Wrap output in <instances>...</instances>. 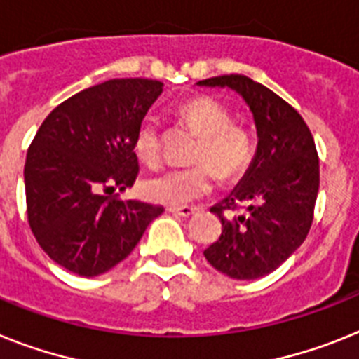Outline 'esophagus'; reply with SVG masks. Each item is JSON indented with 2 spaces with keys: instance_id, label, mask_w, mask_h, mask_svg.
<instances>
[{
  "instance_id": "esophagus-1",
  "label": "esophagus",
  "mask_w": 359,
  "mask_h": 359,
  "mask_svg": "<svg viewBox=\"0 0 359 359\" xmlns=\"http://www.w3.org/2000/svg\"><path fill=\"white\" fill-rule=\"evenodd\" d=\"M168 212H171L173 215H179V217H191L195 213V208L191 206H170L168 208Z\"/></svg>"
}]
</instances>
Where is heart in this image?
<instances>
[{
  "mask_svg": "<svg viewBox=\"0 0 359 359\" xmlns=\"http://www.w3.org/2000/svg\"><path fill=\"white\" fill-rule=\"evenodd\" d=\"M180 116L201 138L195 161L213 164L222 179H236L248 168L254 155V140L245 128L236 126L228 107L213 98H195L180 107ZM135 153L144 164L155 165L161 161V131L153 118L142 120L135 133ZM215 173L212 165L168 170L144 180L147 198L168 206H184L204 197L213 189Z\"/></svg>",
  "mask_w": 359,
  "mask_h": 359,
  "instance_id": "1",
  "label": "heart"
}]
</instances>
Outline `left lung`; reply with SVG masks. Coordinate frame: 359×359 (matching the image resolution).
Listing matches in <instances>:
<instances>
[{"instance_id":"1","label":"left lung","mask_w":359,"mask_h":359,"mask_svg":"<svg viewBox=\"0 0 359 359\" xmlns=\"http://www.w3.org/2000/svg\"><path fill=\"white\" fill-rule=\"evenodd\" d=\"M201 87L233 91L254 116L257 146L243 179L212 206L221 237L204 250L215 270L241 281L259 279L281 266L305 241L319 189L314 138L292 105L268 87L241 74L208 78ZM245 203L243 216L224 209Z\"/></svg>"}]
</instances>
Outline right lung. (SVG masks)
Here are the masks:
<instances>
[{"mask_svg":"<svg viewBox=\"0 0 359 359\" xmlns=\"http://www.w3.org/2000/svg\"><path fill=\"white\" fill-rule=\"evenodd\" d=\"M164 83L109 80L83 89L43 120L27 151L29 224L54 263L82 277L123 261L162 206L118 201L102 189L135 184V133Z\"/></svg>","mask_w":359,"mask_h":359,"instance_id":"1","label":"right lung"}]
</instances>
